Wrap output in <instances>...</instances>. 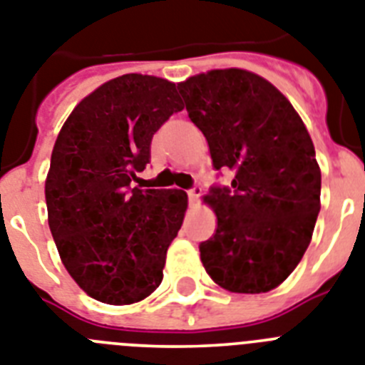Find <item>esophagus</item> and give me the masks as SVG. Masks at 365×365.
Segmentation results:
<instances>
[{
  "instance_id": "34e87169",
  "label": "esophagus",
  "mask_w": 365,
  "mask_h": 365,
  "mask_svg": "<svg viewBox=\"0 0 365 365\" xmlns=\"http://www.w3.org/2000/svg\"><path fill=\"white\" fill-rule=\"evenodd\" d=\"M187 195H189V202H191V206H195V204L198 202V197L202 195V187H198L197 185V187H192Z\"/></svg>"
}]
</instances>
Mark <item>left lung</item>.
I'll return each instance as SVG.
<instances>
[{
  "instance_id": "left-lung-1",
  "label": "left lung",
  "mask_w": 365,
  "mask_h": 365,
  "mask_svg": "<svg viewBox=\"0 0 365 365\" xmlns=\"http://www.w3.org/2000/svg\"><path fill=\"white\" fill-rule=\"evenodd\" d=\"M232 187L204 202L215 234L200 243L211 280L232 293H267L293 272L321 210V168L295 107L267 79L243 68L210 70L178 83Z\"/></svg>"
}]
</instances>
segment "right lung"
Here are the masks:
<instances>
[{
  "label": "right lung",
  "instance_id": "obj_1",
  "mask_svg": "<svg viewBox=\"0 0 365 365\" xmlns=\"http://www.w3.org/2000/svg\"><path fill=\"white\" fill-rule=\"evenodd\" d=\"M182 109L173 81L125 73L85 96L57 135L44 187L48 225L68 274L96 301L133 304L163 280L187 192L131 182L150 161L155 131Z\"/></svg>",
  "mask_w": 365,
  "mask_h": 365
}]
</instances>
